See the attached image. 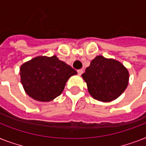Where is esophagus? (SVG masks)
<instances>
[{"label": "esophagus", "mask_w": 146, "mask_h": 146, "mask_svg": "<svg viewBox=\"0 0 146 146\" xmlns=\"http://www.w3.org/2000/svg\"><path fill=\"white\" fill-rule=\"evenodd\" d=\"M77 73H78V74H79V75H81V74L83 73V70H82V69H80V70H78Z\"/></svg>", "instance_id": "1"}]
</instances>
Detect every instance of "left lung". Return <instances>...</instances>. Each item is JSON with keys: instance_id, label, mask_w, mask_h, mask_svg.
<instances>
[{"instance_id": "1", "label": "left lung", "mask_w": 146, "mask_h": 146, "mask_svg": "<svg viewBox=\"0 0 146 146\" xmlns=\"http://www.w3.org/2000/svg\"><path fill=\"white\" fill-rule=\"evenodd\" d=\"M89 92L96 100L111 102L124 92L128 85L129 73L121 63L97 56L82 74Z\"/></svg>"}]
</instances>
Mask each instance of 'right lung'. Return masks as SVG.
I'll list each match as a JSON object with an SVG mask.
<instances>
[{
	"mask_svg": "<svg viewBox=\"0 0 146 146\" xmlns=\"http://www.w3.org/2000/svg\"><path fill=\"white\" fill-rule=\"evenodd\" d=\"M19 73L29 96L39 102H50L62 93L66 81L77 72L54 55L33 58L22 65Z\"/></svg>",
	"mask_w": 146,
	"mask_h": 146,
	"instance_id": "add662e5",
	"label": "right lung"
}]
</instances>
